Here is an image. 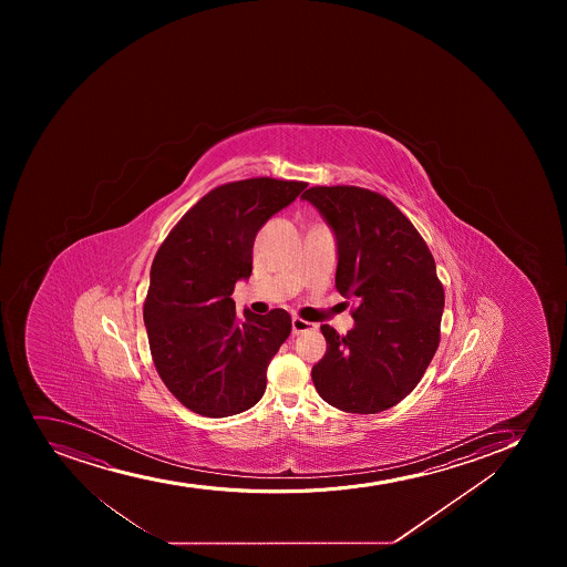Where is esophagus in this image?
I'll use <instances>...</instances> for the list:
<instances>
[{
    "label": "esophagus",
    "mask_w": 567,
    "mask_h": 567,
    "mask_svg": "<svg viewBox=\"0 0 567 567\" xmlns=\"http://www.w3.org/2000/svg\"><path fill=\"white\" fill-rule=\"evenodd\" d=\"M309 329H316L315 323H310V321H305L303 318H298V316H293V318H292L293 334H301V332L309 331Z\"/></svg>",
    "instance_id": "1"
}]
</instances>
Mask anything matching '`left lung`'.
<instances>
[{"label":"left lung","instance_id":"obj_1","mask_svg":"<svg viewBox=\"0 0 567 567\" xmlns=\"http://www.w3.org/2000/svg\"><path fill=\"white\" fill-rule=\"evenodd\" d=\"M303 199L338 241L337 290L354 298V327L321 326L327 353L312 368L321 399L351 414H377L409 395L440 346L442 280L412 221L379 192L312 186Z\"/></svg>","mask_w":567,"mask_h":567}]
</instances>
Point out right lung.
Wrapping results in <instances>:
<instances>
[{
    "mask_svg": "<svg viewBox=\"0 0 567 567\" xmlns=\"http://www.w3.org/2000/svg\"><path fill=\"white\" fill-rule=\"evenodd\" d=\"M307 188L303 181H233L205 194L153 258L144 323L153 364L183 406L225 417L257 404L266 370L292 331L287 310L236 315L230 292L252 269L258 229Z\"/></svg>",
    "mask_w": 567,
    "mask_h": 567,
    "instance_id": "add662e5",
    "label": "right lung"
}]
</instances>
